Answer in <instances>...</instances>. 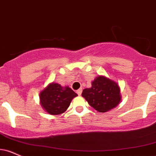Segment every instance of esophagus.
<instances>
[{
  "mask_svg": "<svg viewBox=\"0 0 156 156\" xmlns=\"http://www.w3.org/2000/svg\"><path fill=\"white\" fill-rule=\"evenodd\" d=\"M76 93L78 94L79 95V96H80V95L81 94V93H82V89H78V90H77Z\"/></svg>",
  "mask_w": 156,
  "mask_h": 156,
  "instance_id": "34e87169",
  "label": "esophagus"
}]
</instances>
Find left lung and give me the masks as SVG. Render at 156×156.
<instances>
[{"label":"left lung","instance_id":"1","mask_svg":"<svg viewBox=\"0 0 156 156\" xmlns=\"http://www.w3.org/2000/svg\"><path fill=\"white\" fill-rule=\"evenodd\" d=\"M82 97L99 112H105L119 105L121 95L119 85L105 76H99L91 82V87L83 90Z\"/></svg>","mask_w":156,"mask_h":156}]
</instances>
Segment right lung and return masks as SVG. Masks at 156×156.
<instances>
[{
    "instance_id": "obj_1",
    "label": "right lung",
    "mask_w": 156,
    "mask_h": 156,
    "mask_svg": "<svg viewBox=\"0 0 156 156\" xmlns=\"http://www.w3.org/2000/svg\"><path fill=\"white\" fill-rule=\"evenodd\" d=\"M78 96L68 86H62L55 82L50 83L40 92V105L50 115H60L67 110L71 101Z\"/></svg>"
}]
</instances>
